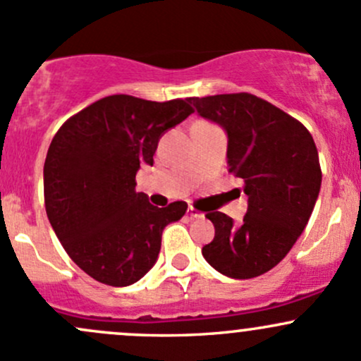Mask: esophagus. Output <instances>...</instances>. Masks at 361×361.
I'll use <instances>...</instances> for the list:
<instances>
[{"mask_svg": "<svg viewBox=\"0 0 361 361\" xmlns=\"http://www.w3.org/2000/svg\"><path fill=\"white\" fill-rule=\"evenodd\" d=\"M187 214H188V218H190V219L200 218V216H202V214H200V212H199V211H195V209H193V207H188Z\"/></svg>", "mask_w": 361, "mask_h": 361, "instance_id": "1", "label": "esophagus"}]
</instances>
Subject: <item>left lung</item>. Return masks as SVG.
Segmentation results:
<instances>
[{"label":"left lung","instance_id":"obj_1","mask_svg":"<svg viewBox=\"0 0 361 361\" xmlns=\"http://www.w3.org/2000/svg\"><path fill=\"white\" fill-rule=\"evenodd\" d=\"M202 119L228 138L230 173L242 178L247 212L240 225L207 212L214 238L204 245L207 263L230 279H254L280 263L302 233L322 185L313 136L299 121L249 93L188 98Z\"/></svg>","mask_w":361,"mask_h":361}]
</instances>
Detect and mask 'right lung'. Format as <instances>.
Instances as JSON below:
<instances>
[{
    "mask_svg": "<svg viewBox=\"0 0 361 361\" xmlns=\"http://www.w3.org/2000/svg\"><path fill=\"white\" fill-rule=\"evenodd\" d=\"M193 112L187 100L150 102L112 94L72 116L44 161V206L71 259L112 287L138 282L154 267L162 231L187 202L155 207L136 192L140 164H154L166 131Z\"/></svg>",
    "mask_w": 361,
    "mask_h": 361,
    "instance_id": "obj_1",
    "label": "right lung"
}]
</instances>
